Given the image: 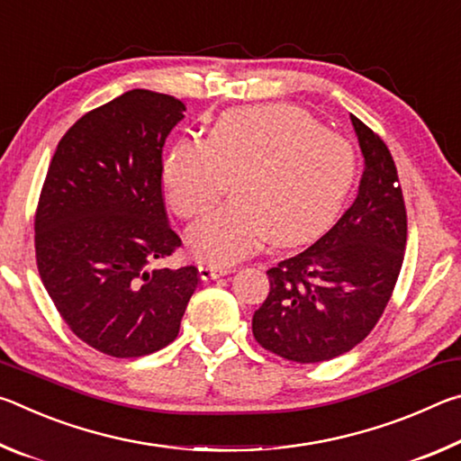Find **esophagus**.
<instances>
[{
    "label": "esophagus",
    "mask_w": 461,
    "mask_h": 461,
    "mask_svg": "<svg viewBox=\"0 0 461 461\" xmlns=\"http://www.w3.org/2000/svg\"><path fill=\"white\" fill-rule=\"evenodd\" d=\"M230 267H217V264H199V276L203 280H215L220 276L230 275Z\"/></svg>",
    "instance_id": "1"
}]
</instances>
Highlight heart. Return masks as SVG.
<instances>
[{
	"label": "heart",
	"mask_w": 461,
	"mask_h": 461,
	"mask_svg": "<svg viewBox=\"0 0 461 461\" xmlns=\"http://www.w3.org/2000/svg\"><path fill=\"white\" fill-rule=\"evenodd\" d=\"M356 173L348 140L319 128L305 109L238 107L205 140H181L167 156L168 205L191 220L230 189L236 201L194 223L186 246L197 258L230 264L264 241L288 248L315 240L338 215Z\"/></svg>",
	"instance_id": "obj_1"
}]
</instances>
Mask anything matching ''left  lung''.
Masks as SVG:
<instances>
[{
  "label": "left lung",
  "mask_w": 461,
  "mask_h": 461,
  "mask_svg": "<svg viewBox=\"0 0 461 461\" xmlns=\"http://www.w3.org/2000/svg\"><path fill=\"white\" fill-rule=\"evenodd\" d=\"M364 175L352 207L305 252L267 275L270 293L252 317L264 349L299 364L346 354L384 313L407 246V209L394 160L352 115Z\"/></svg>",
  "instance_id": "8db88e82"
}]
</instances>
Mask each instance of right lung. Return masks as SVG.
Masks as SVG:
<instances>
[{
  "label": "right lung",
  "mask_w": 461,
  "mask_h": 461,
  "mask_svg": "<svg viewBox=\"0 0 461 461\" xmlns=\"http://www.w3.org/2000/svg\"><path fill=\"white\" fill-rule=\"evenodd\" d=\"M183 113L173 95L131 89L77 120L46 173L38 272L65 323L101 354L168 346L199 285L194 267L148 270L181 246L162 199V148Z\"/></svg>",
  "instance_id": "right-lung-1"
}]
</instances>
